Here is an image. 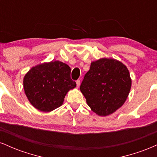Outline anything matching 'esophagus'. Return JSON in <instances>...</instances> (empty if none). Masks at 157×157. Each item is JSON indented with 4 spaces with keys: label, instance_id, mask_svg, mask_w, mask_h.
<instances>
[{
    "label": "esophagus",
    "instance_id": "34e87169",
    "mask_svg": "<svg viewBox=\"0 0 157 157\" xmlns=\"http://www.w3.org/2000/svg\"><path fill=\"white\" fill-rule=\"evenodd\" d=\"M76 83H77V87L79 88V86H80V80H77L76 81Z\"/></svg>",
    "mask_w": 157,
    "mask_h": 157
}]
</instances>
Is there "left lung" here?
Segmentation results:
<instances>
[{
  "mask_svg": "<svg viewBox=\"0 0 157 157\" xmlns=\"http://www.w3.org/2000/svg\"><path fill=\"white\" fill-rule=\"evenodd\" d=\"M131 87L127 67L115 59L101 58L91 63L80 91L88 105L99 116H108L125 102Z\"/></svg>",
  "mask_w": 157,
  "mask_h": 157,
  "instance_id": "left-lung-1",
  "label": "left lung"
}]
</instances>
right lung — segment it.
Returning <instances> with one entry per match:
<instances>
[{
	"label": "right lung",
	"mask_w": 157,
	"mask_h": 157,
	"mask_svg": "<svg viewBox=\"0 0 157 157\" xmlns=\"http://www.w3.org/2000/svg\"><path fill=\"white\" fill-rule=\"evenodd\" d=\"M70 75L69 66L58 60L32 67L23 78V89L29 101L44 112L60 107L68 91L76 87Z\"/></svg>",
	"instance_id": "add662e5"
}]
</instances>
